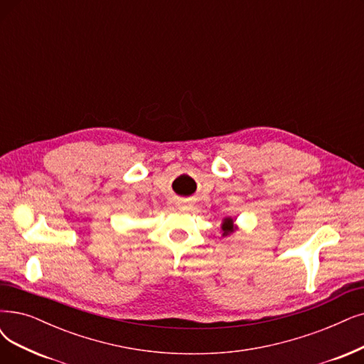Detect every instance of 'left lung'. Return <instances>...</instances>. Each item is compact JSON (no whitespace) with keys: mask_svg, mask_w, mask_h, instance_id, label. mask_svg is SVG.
Wrapping results in <instances>:
<instances>
[{"mask_svg":"<svg viewBox=\"0 0 364 364\" xmlns=\"http://www.w3.org/2000/svg\"><path fill=\"white\" fill-rule=\"evenodd\" d=\"M236 220H232V218H224L223 223H221V230H223V236H230L232 232L236 231L237 225L235 223Z\"/></svg>","mask_w":364,"mask_h":364,"instance_id":"8db88e82","label":"left lung"}]
</instances>
